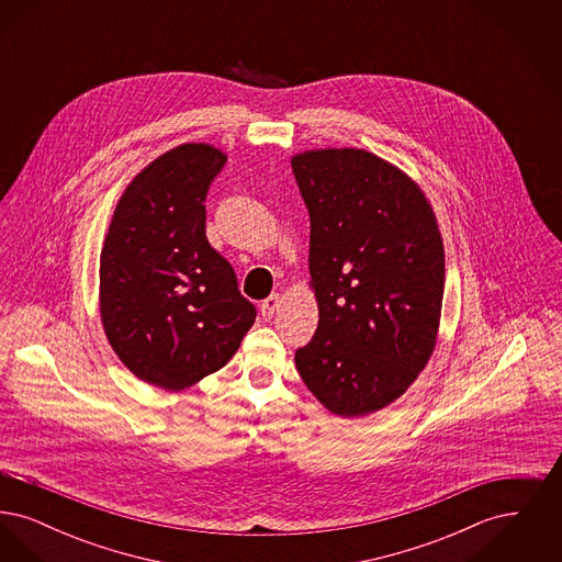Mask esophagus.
Instances as JSON below:
<instances>
[{
  "mask_svg": "<svg viewBox=\"0 0 562 562\" xmlns=\"http://www.w3.org/2000/svg\"><path fill=\"white\" fill-rule=\"evenodd\" d=\"M278 305H280V294H269L268 299L261 303V314H263L266 321H269V318L273 316V312L278 310Z\"/></svg>",
  "mask_w": 562,
  "mask_h": 562,
  "instance_id": "1",
  "label": "esophagus"
}]
</instances>
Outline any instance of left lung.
<instances>
[{
  "instance_id": "8db88e82",
  "label": "left lung",
  "mask_w": 562,
  "mask_h": 562,
  "mask_svg": "<svg viewBox=\"0 0 562 562\" xmlns=\"http://www.w3.org/2000/svg\"><path fill=\"white\" fill-rule=\"evenodd\" d=\"M310 213V273L318 328L294 364L339 417L401 398L436 346L445 246L426 193L364 149L293 156Z\"/></svg>"
}]
</instances>
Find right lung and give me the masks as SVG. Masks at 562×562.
Segmentation results:
<instances>
[{"label":"right lung","mask_w":562,"mask_h":562,"mask_svg":"<svg viewBox=\"0 0 562 562\" xmlns=\"http://www.w3.org/2000/svg\"><path fill=\"white\" fill-rule=\"evenodd\" d=\"M227 156L179 145L122 193L99 268L101 321L124 367L179 392L223 369L255 324L232 266L206 238V193Z\"/></svg>","instance_id":"1"}]
</instances>
